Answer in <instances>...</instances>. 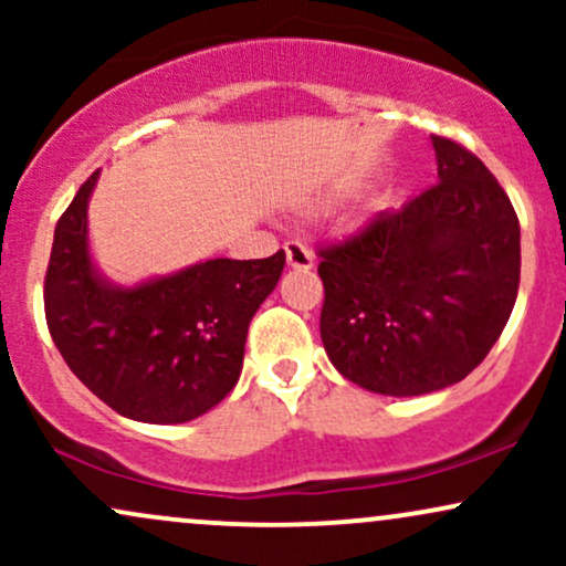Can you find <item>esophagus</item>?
<instances>
[{
    "label": "esophagus",
    "mask_w": 566,
    "mask_h": 566,
    "mask_svg": "<svg viewBox=\"0 0 566 566\" xmlns=\"http://www.w3.org/2000/svg\"><path fill=\"white\" fill-rule=\"evenodd\" d=\"M284 255H287V265L292 271H311L314 269V252L303 242H287L284 244Z\"/></svg>",
    "instance_id": "esophagus-1"
}]
</instances>
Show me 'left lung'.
Returning a JSON list of instances; mask_svg holds the SVG:
<instances>
[{
    "label": "left lung",
    "mask_w": 566,
    "mask_h": 566,
    "mask_svg": "<svg viewBox=\"0 0 566 566\" xmlns=\"http://www.w3.org/2000/svg\"><path fill=\"white\" fill-rule=\"evenodd\" d=\"M439 184L322 250V343L343 378L382 396L460 382L518 292V218L484 161L433 135Z\"/></svg>",
    "instance_id": "8db88e82"
}]
</instances>
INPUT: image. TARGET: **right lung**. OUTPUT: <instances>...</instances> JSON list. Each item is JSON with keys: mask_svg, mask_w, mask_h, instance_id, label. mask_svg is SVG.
I'll use <instances>...</instances> for the list:
<instances>
[{"mask_svg": "<svg viewBox=\"0 0 566 566\" xmlns=\"http://www.w3.org/2000/svg\"><path fill=\"white\" fill-rule=\"evenodd\" d=\"M93 172L55 226L44 314L71 373L138 423H188L242 375L247 329L276 287L284 252L212 258L138 284H116L90 250Z\"/></svg>", "mask_w": 566, "mask_h": 566, "instance_id": "add662e5", "label": "right lung"}]
</instances>
